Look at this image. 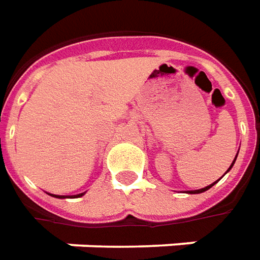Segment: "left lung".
Listing matches in <instances>:
<instances>
[{
	"label": "left lung",
	"instance_id": "1",
	"mask_svg": "<svg viewBox=\"0 0 260 260\" xmlns=\"http://www.w3.org/2000/svg\"><path fill=\"white\" fill-rule=\"evenodd\" d=\"M238 153H239V151H238ZM238 153H236V156H235V159H234V162H232V165H231V167H229V169H228L226 172H225V174H228V172H229V171H231V169H232V167H234V164H235V160H236V158H238ZM220 178H222V176H220ZM219 181V179H218ZM218 181L216 182H213V183H211V185H208V186H205V188H202V189H197V190H189V192H188V193H202V192H205V190H208L209 189V188H212V186H213V185H215V183H218Z\"/></svg>",
	"mask_w": 260,
	"mask_h": 260
}]
</instances>
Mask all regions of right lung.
<instances>
[{"label": "right lung", "instance_id": "obj_1", "mask_svg": "<svg viewBox=\"0 0 260 260\" xmlns=\"http://www.w3.org/2000/svg\"><path fill=\"white\" fill-rule=\"evenodd\" d=\"M49 195H51V193H49ZM82 195H85V192H82V193H78V195H72V197H70V198H79V197H82ZM52 197L59 198V199H63V198H68V197H63V195H52Z\"/></svg>", "mask_w": 260, "mask_h": 260}]
</instances>
